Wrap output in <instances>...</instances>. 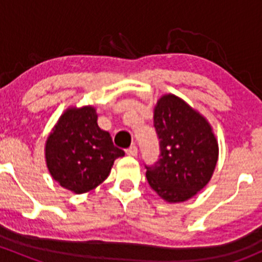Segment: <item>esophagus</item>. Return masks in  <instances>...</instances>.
Listing matches in <instances>:
<instances>
[{
  "label": "esophagus",
  "mask_w": 262,
  "mask_h": 262,
  "mask_svg": "<svg viewBox=\"0 0 262 262\" xmlns=\"http://www.w3.org/2000/svg\"><path fill=\"white\" fill-rule=\"evenodd\" d=\"M125 153H126V155H128V156H132V157H134V156L138 155V148H137L136 146L129 147L128 149L125 150Z\"/></svg>",
  "instance_id": "1"
}]
</instances>
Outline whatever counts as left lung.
<instances>
[{
  "label": "left lung",
  "instance_id": "1",
  "mask_svg": "<svg viewBox=\"0 0 262 262\" xmlns=\"http://www.w3.org/2000/svg\"><path fill=\"white\" fill-rule=\"evenodd\" d=\"M160 158L146 166L149 186L167 203H181L212 179L218 142L207 119L180 97L163 95L153 115Z\"/></svg>",
  "mask_w": 262,
  "mask_h": 262
}]
</instances>
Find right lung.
Listing matches in <instances>:
<instances>
[{"mask_svg":"<svg viewBox=\"0 0 262 262\" xmlns=\"http://www.w3.org/2000/svg\"><path fill=\"white\" fill-rule=\"evenodd\" d=\"M124 150L113 144L107 132L97 125L94 106L70 107L63 113L46 143L50 175L60 186L82 194L109 176Z\"/></svg>","mask_w":262,"mask_h":262,"instance_id":"obj_1","label":"right lung"}]
</instances>
